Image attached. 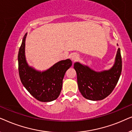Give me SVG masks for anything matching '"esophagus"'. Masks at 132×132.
Wrapping results in <instances>:
<instances>
[{"label": "esophagus", "instance_id": "34e87169", "mask_svg": "<svg viewBox=\"0 0 132 132\" xmlns=\"http://www.w3.org/2000/svg\"><path fill=\"white\" fill-rule=\"evenodd\" d=\"M79 58V55L76 53H74L71 55V59L73 61H76Z\"/></svg>", "mask_w": 132, "mask_h": 132}]
</instances>
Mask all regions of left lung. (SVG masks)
Returning a JSON list of instances; mask_svg holds the SVG:
<instances>
[{
    "label": "left lung",
    "instance_id": "8db88e82",
    "mask_svg": "<svg viewBox=\"0 0 132 132\" xmlns=\"http://www.w3.org/2000/svg\"><path fill=\"white\" fill-rule=\"evenodd\" d=\"M74 68L77 73L79 89L84 97L94 101L103 100L114 89L121 73L120 48L117 51L115 64L109 70L96 72L79 62L75 63Z\"/></svg>",
    "mask_w": 132,
    "mask_h": 132
}]
</instances>
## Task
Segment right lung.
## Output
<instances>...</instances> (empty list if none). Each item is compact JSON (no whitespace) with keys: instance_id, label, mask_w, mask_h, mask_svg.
<instances>
[{"instance_id":"1","label":"right lung","mask_w":132,"mask_h":132,"mask_svg":"<svg viewBox=\"0 0 132 132\" xmlns=\"http://www.w3.org/2000/svg\"><path fill=\"white\" fill-rule=\"evenodd\" d=\"M23 37L18 55L19 72L21 82L29 93L37 100L52 102L60 94L62 80L67 70L72 65L69 59L56 63L49 69L38 71L28 65L25 57V39Z\"/></svg>"}]
</instances>
